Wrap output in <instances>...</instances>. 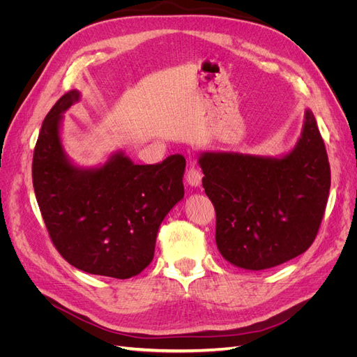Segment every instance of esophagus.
<instances>
[{
	"mask_svg": "<svg viewBox=\"0 0 357 357\" xmlns=\"http://www.w3.org/2000/svg\"><path fill=\"white\" fill-rule=\"evenodd\" d=\"M186 181L189 183L190 186H199L201 185V181H202V172H201V169L198 168V167H190L189 169H188V172H186Z\"/></svg>",
	"mask_w": 357,
	"mask_h": 357,
	"instance_id": "esophagus-1",
	"label": "esophagus"
}]
</instances>
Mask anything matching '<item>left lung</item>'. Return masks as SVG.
Here are the masks:
<instances>
[{
    "label": "left lung",
    "mask_w": 357,
    "mask_h": 357,
    "mask_svg": "<svg viewBox=\"0 0 357 357\" xmlns=\"http://www.w3.org/2000/svg\"><path fill=\"white\" fill-rule=\"evenodd\" d=\"M202 186L215 210V243L226 261L268 269L314 243L326 210L331 167L314 114L282 159L204 153Z\"/></svg>",
    "instance_id": "8db88e82"
}]
</instances>
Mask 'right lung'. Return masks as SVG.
Instances as JSON below:
<instances>
[{
	"label": "right lung",
	"mask_w": 357,
	"mask_h": 357,
	"mask_svg": "<svg viewBox=\"0 0 357 357\" xmlns=\"http://www.w3.org/2000/svg\"><path fill=\"white\" fill-rule=\"evenodd\" d=\"M71 91L52 107L32 158V185L50 240L66 261L84 273L129 278L152 262L159 225L185 195L186 159L171 155L135 165L117 153L98 169H79L63 156L61 113Z\"/></svg>",
	"instance_id": "right-lung-1"
}]
</instances>
